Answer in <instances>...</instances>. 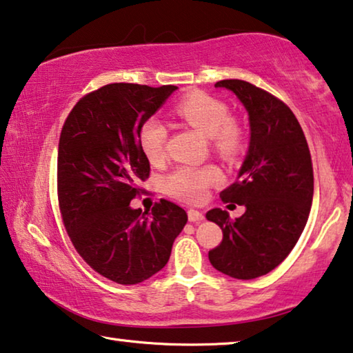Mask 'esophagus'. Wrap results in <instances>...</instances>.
Returning <instances> with one entry per match:
<instances>
[{
    "label": "esophagus",
    "mask_w": 353,
    "mask_h": 353,
    "mask_svg": "<svg viewBox=\"0 0 353 353\" xmlns=\"http://www.w3.org/2000/svg\"><path fill=\"white\" fill-rule=\"evenodd\" d=\"M188 220H190L192 223H201L204 220V215H203V212H199V210L190 209L188 210Z\"/></svg>",
    "instance_id": "1"
}]
</instances>
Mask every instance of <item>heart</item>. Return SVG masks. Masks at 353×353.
Instances as JSON below:
<instances>
[{
  "instance_id": "obj_1",
  "label": "heart",
  "mask_w": 353,
  "mask_h": 353,
  "mask_svg": "<svg viewBox=\"0 0 353 353\" xmlns=\"http://www.w3.org/2000/svg\"><path fill=\"white\" fill-rule=\"evenodd\" d=\"M176 112L185 122L210 138L214 149L223 157H233L239 150L241 131L231 122L227 104L206 93H190L181 99ZM166 126L161 120L152 117L145 120L139 131V145L150 163L165 159ZM222 181V174L212 165L179 166L165 179V187L172 196L183 201L199 203L206 198L208 188Z\"/></svg>"
}]
</instances>
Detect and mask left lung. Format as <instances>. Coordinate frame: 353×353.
Returning <instances> with one entry per match:
<instances>
[{"instance_id":"1","label":"left lung","mask_w":353,"mask_h":353,"mask_svg":"<svg viewBox=\"0 0 353 353\" xmlns=\"http://www.w3.org/2000/svg\"><path fill=\"white\" fill-rule=\"evenodd\" d=\"M215 87L243 103L250 141L238 177L222 192L225 203L241 204L245 212L236 220L220 208L206 214L223 231L209 261L223 274L250 281L281 265L306 227L314 196L311 152L301 125L281 99L239 79Z\"/></svg>"}]
</instances>
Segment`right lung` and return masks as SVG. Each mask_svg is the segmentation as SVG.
<instances>
[{
  "label": "right lung",
  "instance_id": "obj_1",
  "mask_svg": "<svg viewBox=\"0 0 353 353\" xmlns=\"http://www.w3.org/2000/svg\"><path fill=\"white\" fill-rule=\"evenodd\" d=\"M177 90L138 83H109L79 101L63 125L59 144V203L79 255L99 274L134 285L170 260L187 212L161 199L149 210L131 199L149 177L139 145L145 120Z\"/></svg>",
  "mask_w": 353,
  "mask_h": 353
}]
</instances>
